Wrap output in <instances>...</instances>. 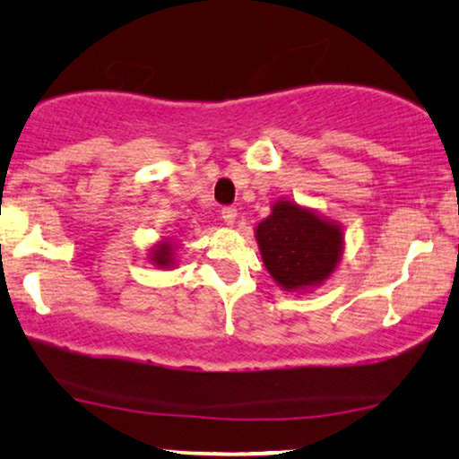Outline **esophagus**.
<instances>
[{
    "instance_id": "34e87169",
    "label": "esophagus",
    "mask_w": 459,
    "mask_h": 459,
    "mask_svg": "<svg viewBox=\"0 0 459 459\" xmlns=\"http://www.w3.org/2000/svg\"><path fill=\"white\" fill-rule=\"evenodd\" d=\"M236 217H238V211H236V206H223L221 209V219L228 225H231L236 221Z\"/></svg>"
}]
</instances>
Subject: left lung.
Masks as SVG:
<instances>
[{
    "instance_id": "obj_1",
    "label": "left lung",
    "mask_w": 459,
    "mask_h": 459,
    "mask_svg": "<svg viewBox=\"0 0 459 459\" xmlns=\"http://www.w3.org/2000/svg\"><path fill=\"white\" fill-rule=\"evenodd\" d=\"M256 242L267 272L286 290L322 284L342 253L341 228L290 200L275 203L256 225Z\"/></svg>"
}]
</instances>
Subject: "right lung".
Listing matches in <instances>:
<instances>
[{"label": "right lung", "mask_w": 459, "mask_h": 459, "mask_svg": "<svg viewBox=\"0 0 459 459\" xmlns=\"http://www.w3.org/2000/svg\"><path fill=\"white\" fill-rule=\"evenodd\" d=\"M171 256H173V248H171V244H160V247H156V248H154V253H152V261L156 263V265L167 267V265H171Z\"/></svg>", "instance_id": "add662e5"}]
</instances>
